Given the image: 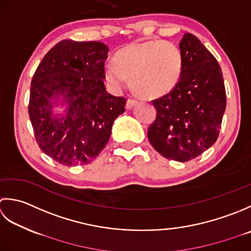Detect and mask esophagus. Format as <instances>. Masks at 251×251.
<instances>
[{"mask_svg": "<svg viewBox=\"0 0 251 251\" xmlns=\"http://www.w3.org/2000/svg\"><path fill=\"white\" fill-rule=\"evenodd\" d=\"M136 104H137V100H132V99H129V100H126V109H131L132 107H134Z\"/></svg>", "mask_w": 251, "mask_h": 251, "instance_id": "1", "label": "esophagus"}]
</instances>
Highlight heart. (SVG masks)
I'll use <instances>...</instances> for the list:
<instances>
[{"instance_id": "obj_1", "label": "heart", "mask_w": 251, "mask_h": 251, "mask_svg": "<svg viewBox=\"0 0 251 251\" xmlns=\"http://www.w3.org/2000/svg\"><path fill=\"white\" fill-rule=\"evenodd\" d=\"M184 70L181 49L170 41L147 40L131 43L115 55V64H106L104 75L112 89L120 91L130 78L135 93L157 99L176 88Z\"/></svg>"}]
</instances>
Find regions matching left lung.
<instances>
[{
    "instance_id": "left-lung-1",
    "label": "left lung",
    "mask_w": 251,
    "mask_h": 251,
    "mask_svg": "<svg viewBox=\"0 0 251 251\" xmlns=\"http://www.w3.org/2000/svg\"><path fill=\"white\" fill-rule=\"evenodd\" d=\"M178 47L184 56L182 76L170 93L152 100L157 117L147 136L161 156L185 162L216 143L226 94L221 67L198 38L185 33Z\"/></svg>"
}]
</instances>
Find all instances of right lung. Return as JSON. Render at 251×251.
I'll use <instances>...</instances> for the list:
<instances>
[{
	"label": "right lung",
	"instance_id": "1",
	"mask_svg": "<svg viewBox=\"0 0 251 251\" xmlns=\"http://www.w3.org/2000/svg\"><path fill=\"white\" fill-rule=\"evenodd\" d=\"M108 47L97 41L63 40L50 49L31 81L29 117L39 147L61 165L93 161L125 112V97L114 96L104 84ZM65 106L63 114L55 106Z\"/></svg>",
	"mask_w": 251,
	"mask_h": 251
}]
</instances>
